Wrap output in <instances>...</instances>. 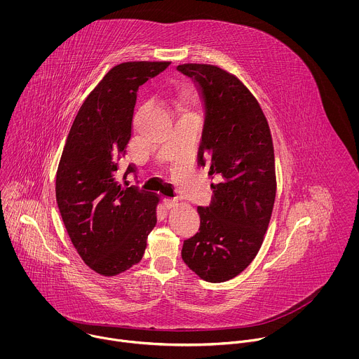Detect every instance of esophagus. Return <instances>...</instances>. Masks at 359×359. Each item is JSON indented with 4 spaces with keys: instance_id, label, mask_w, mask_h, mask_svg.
<instances>
[{
    "instance_id": "esophagus-1",
    "label": "esophagus",
    "mask_w": 359,
    "mask_h": 359,
    "mask_svg": "<svg viewBox=\"0 0 359 359\" xmlns=\"http://www.w3.org/2000/svg\"><path fill=\"white\" fill-rule=\"evenodd\" d=\"M164 205L167 208H177L180 203H178V201L177 199H165L164 201Z\"/></svg>"
}]
</instances>
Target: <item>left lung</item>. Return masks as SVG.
<instances>
[{
    "label": "left lung",
    "mask_w": 359,
    "mask_h": 359,
    "mask_svg": "<svg viewBox=\"0 0 359 359\" xmlns=\"http://www.w3.org/2000/svg\"><path fill=\"white\" fill-rule=\"evenodd\" d=\"M177 70L196 84L205 107L199 164H210L212 202L199 232L184 242V262L205 282L221 283L245 271L264 242L276 196L272 135L250 90L232 73L205 63Z\"/></svg>",
    "instance_id": "left-lung-1"
}]
</instances>
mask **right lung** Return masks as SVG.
<instances>
[{
    "label": "right lung",
    "instance_id": "1",
    "mask_svg": "<svg viewBox=\"0 0 359 359\" xmlns=\"http://www.w3.org/2000/svg\"><path fill=\"white\" fill-rule=\"evenodd\" d=\"M170 63L141 60L111 67L80 106L62 151L56 203L79 256L102 276L138 264L157 222L160 196L121 188L117 161L133 135L140 87Z\"/></svg>",
    "mask_w": 359,
    "mask_h": 359
}]
</instances>
